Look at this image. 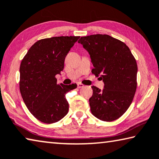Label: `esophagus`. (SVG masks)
I'll use <instances>...</instances> for the list:
<instances>
[{
    "label": "esophagus",
    "mask_w": 159,
    "mask_h": 159,
    "mask_svg": "<svg viewBox=\"0 0 159 159\" xmlns=\"http://www.w3.org/2000/svg\"><path fill=\"white\" fill-rule=\"evenodd\" d=\"M84 87V84H81V83H78L77 84V88H79V89H80V88H82Z\"/></svg>",
    "instance_id": "34e87169"
}]
</instances>
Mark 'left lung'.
Wrapping results in <instances>:
<instances>
[{"label": "left lung", "instance_id": "obj_1", "mask_svg": "<svg viewBox=\"0 0 159 159\" xmlns=\"http://www.w3.org/2000/svg\"><path fill=\"white\" fill-rule=\"evenodd\" d=\"M90 55L92 72L104 83L103 89L92 86L91 112L97 119L111 121L125 113L136 89L137 64L125 43L108 35H92L78 41Z\"/></svg>", "mask_w": 159, "mask_h": 159}]
</instances>
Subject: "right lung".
<instances>
[{
	"label": "right lung",
	"mask_w": 159,
	"mask_h": 159,
	"mask_svg": "<svg viewBox=\"0 0 159 159\" xmlns=\"http://www.w3.org/2000/svg\"><path fill=\"white\" fill-rule=\"evenodd\" d=\"M80 36L42 39L29 49L20 67V91L30 113L45 124L55 123L69 110L65 94L76 84H57L66 55Z\"/></svg>",
	"instance_id": "right-lung-1"
}]
</instances>
